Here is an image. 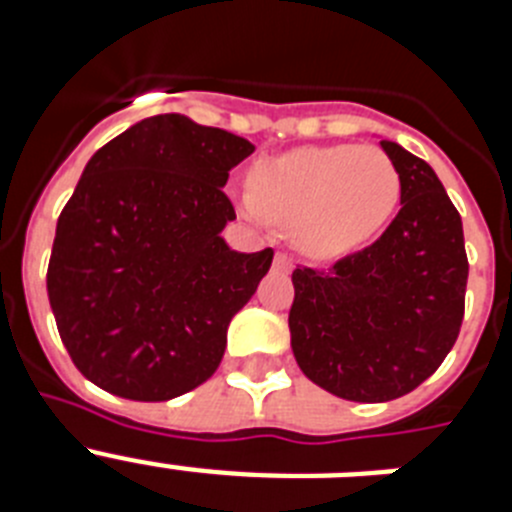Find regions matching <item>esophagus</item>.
I'll return each instance as SVG.
<instances>
[{
  "label": "esophagus",
  "mask_w": 512,
  "mask_h": 512,
  "mask_svg": "<svg viewBox=\"0 0 512 512\" xmlns=\"http://www.w3.org/2000/svg\"><path fill=\"white\" fill-rule=\"evenodd\" d=\"M274 266H277L279 271H289L292 269V261H289L287 253H277V256H274Z\"/></svg>",
  "instance_id": "esophagus-1"
}]
</instances>
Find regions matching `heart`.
Segmentation results:
<instances>
[{
    "mask_svg": "<svg viewBox=\"0 0 512 512\" xmlns=\"http://www.w3.org/2000/svg\"><path fill=\"white\" fill-rule=\"evenodd\" d=\"M238 205L253 223L292 225L302 251L333 259L366 246L400 202V171L374 146H305L261 158Z\"/></svg>",
    "mask_w": 512,
    "mask_h": 512,
    "instance_id": "heart-1",
    "label": "heart"
}]
</instances>
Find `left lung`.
I'll use <instances>...</instances> for the list:
<instances>
[{"mask_svg": "<svg viewBox=\"0 0 512 512\" xmlns=\"http://www.w3.org/2000/svg\"><path fill=\"white\" fill-rule=\"evenodd\" d=\"M400 212L372 246L292 271V351L310 382L354 402L413 392L446 359L464 320L469 261L436 171L392 140Z\"/></svg>", "mask_w": 512, "mask_h": 512, "instance_id": "obj_1", "label": "left lung"}]
</instances>
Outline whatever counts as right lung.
Wrapping results in <instances>:
<instances>
[{
    "instance_id": "add662e5",
    "label": "right lung",
    "mask_w": 512,
    "mask_h": 512,
    "mask_svg": "<svg viewBox=\"0 0 512 512\" xmlns=\"http://www.w3.org/2000/svg\"><path fill=\"white\" fill-rule=\"evenodd\" d=\"M253 143L184 115L135 122L89 158L56 225L48 300L89 382L164 402L215 374L274 251L225 243L223 187Z\"/></svg>"
}]
</instances>
